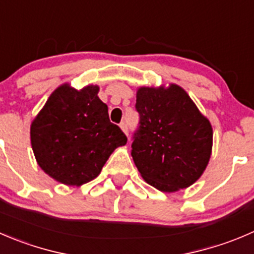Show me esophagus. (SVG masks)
Masks as SVG:
<instances>
[{"mask_svg":"<svg viewBox=\"0 0 254 254\" xmlns=\"http://www.w3.org/2000/svg\"><path fill=\"white\" fill-rule=\"evenodd\" d=\"M120 127H122V130L124 131V134L129 135V129H127V123H122V124H120Z\"/></svg>","mask_w":254,"mask_h":254,"instance_id":"obj_1","label":"esophagus"}]
</instances>
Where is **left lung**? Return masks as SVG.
Segmentation results:
<instances>
[{"instance_id":"obj_1","label":"left lung","mask_w":254,"mask_h":254,"mask_svg":"<svg viewBox=\"0 0 254 254\" xmlns=\"http://www.w3.org/2000/svg\"><path fill=\"white\" fill-rule=\"evenodd\" d=\"M139 127L131 156L142 179L162 192L186 189L200 179L212 150V127L186 92L141 87L136 93Z\"/></svg>"}]
</instances>
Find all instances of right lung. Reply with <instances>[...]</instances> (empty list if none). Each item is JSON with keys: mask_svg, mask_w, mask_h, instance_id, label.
Returning <instances> with one entry per match:
<instances>
[{"mask_svg": "<svg viewBox=\"0 0 254 254\" xmlns=\"http://www.w3.org/2000/svg\"><path fill=\"white\" fill-rule=\"evenodd\" d=\"M99 87L57 88L31 125V144L41 169L56 181L80 186L92 181L127 139L109 120Z\"/></svg>", "mask_w": 254, "mask_h": 254, "instance_id": "right-lung-1", "label": "right lung"}]
</instances>
